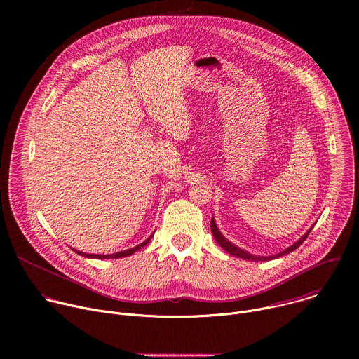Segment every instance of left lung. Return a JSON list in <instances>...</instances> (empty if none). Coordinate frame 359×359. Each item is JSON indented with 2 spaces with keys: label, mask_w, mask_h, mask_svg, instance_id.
<instances>
[{
  "label": "left lung",
  "mask_w": 359,
  "mask_h": 359,
  "mask_svg": "<svg viewBox=\"0 0 359 359\" xmlns=\"http://www.w3.org/2000/svg\"><path fill=\"white\" fill-rule=\"evenodd\" d=\"M210 227H212V233H213L215 240L217 241V244H219L223 250H226V251H227L229 254H231V255H236V257H240V259H244V260H251V262H269V260H274V259H277V257H281V255H285V254L294 251L295 248H298V247L305 241V238L309 237L310 231L313 230V227H311L310 230H306V233H305L304 236H301V238H298L292 245H290L288 248L280 251L278 254H273V255H269V257H267V255H255V254H251V252H248V251H245V250L237 247V245L233 244L231 241H229V240L222 234V231L217 229L215 216L212 217Z\"/></svg>",
  "instance_id": "left-lung-1"
}]
</instances>
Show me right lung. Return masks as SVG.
I'll return each instance as SVG.
<instances>
[{
    "label": "right lung",
    "instance_id": "obj_1",
    "mask_svg": "<svg viewBox=\"0 0 359 359\" xmlns=\"http://www.w3.org/2000/svg\"><path fill=\"white\" fill-rule=\"evenodd\" d=\"M153 237V234H150L143 243L137 244L136 247H132V248H128V250H123V251H118V252H114V254H88V252H82L79 250H75L72 248L74 251H76L79 255H82V257H86V259H97V260H109V259H121V257H128V255H132L133 252H136L137 250L143 248L149 241L150 238Z\"/></svg>",
    "mask_w": 359,
    "mask_h": 359
}]
</instances>
